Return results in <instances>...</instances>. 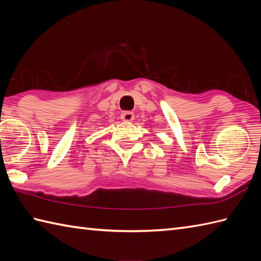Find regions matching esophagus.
Here are the masks:
<instances>
[{"label":"esophagus","mask_w":261,"mask_h":261,"mask_svg":"<svg viewBox=\"0 0 261 261\" xmlns=\"http://www.w3.org/2000/svg\"><path fill=\"white\" fill-rule=\"evenodd\" d=\"M120 118L124 121H132L134 119V113L133 112H123L120 115Z\"/></svg>","instance_id":"34e87169"}]
</instances>
